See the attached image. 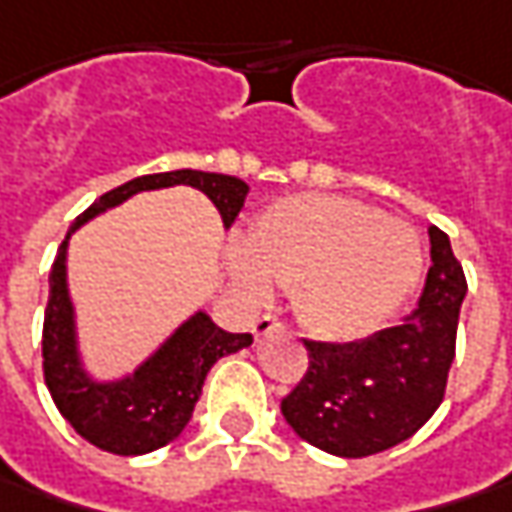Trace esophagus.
Returning <instances> with one entry per match:
<instances>
[{
	"instance_id": "34e87169",
	"label": "esophagus",
	"mask_w": 512,
	"mask_h": 512,
	"mask_svg": "<svg viewBox=\"0 0 512 512\" xmlns=\"http://www.w3.org/2000/svg\"><path fill=\"white\" fill-rule=\"evenodd\" d=\"M283 329V323L275 318V315H263V318H257L255 321V338H266V335H272V332H280Z\"/></svg>"
}]
</instances>
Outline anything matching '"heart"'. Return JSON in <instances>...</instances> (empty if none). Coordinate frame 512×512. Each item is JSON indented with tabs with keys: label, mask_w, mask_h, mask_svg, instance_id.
Wrapping results in <instances>:
<instances>
[{
	"label": "heart",
	"mask_w": 512,
	"mask_h": 512,
	"mask_svg": "<svg viewBox=\"0 0 512 512\" xmlns=\"http://www.w3.org/2000/svg\"><path fill=\"white\" fill-rule=\"evenodd\" d=\"M234 283L255 303L272 283L295 289L300 323L326 341H358L404 303L421 272L418 237L341 194H295L260 214L229 252Z\"/></svg>",
	"instance_id": "obj_1"
}]
</instances>
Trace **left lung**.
Listing matches in <instances>:
<instances>
[{"mask_svg":"<svg viewBox=\"0 0 512 512\" xmlns=\"http://www.w3.org/2000/svg\"><path fill=\"white\" fill-rule=\"evenodd\" d=\"M430 257L421 300L398 326L349 344L303 341L309 369L280 412L312 447L375 456L418 433L441 407L467 278L438 226H430Z\"/></svg>","mask_w":512,"mask_h":512,"instance_id":"8db88e82","label":"left lung"}]
</instances>
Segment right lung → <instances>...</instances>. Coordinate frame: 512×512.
Returning a JSON list of instances; mask_svg holds the SVG:
<instances>
[{
    "label": "right lung",
    "mask_w": 512,
    "mask_h": 512,
    "mask_svg": "<svg viewBox=\"0 0 512 512\" xmlns=\"http://www.w3.org/2000/svg\"><path fill=\"white\" fill-rule=\"evenodd\" d=\"M168 186H191L200 189L223 217L229 229L234 217L243 209L249 186L229 174H209V171H163L128 180L117 189L105 191L94 206L79 214L77 223L68 229L54 266H51V292L42 326V372L51 389L56 410L77 430L85 441L114 456H143L151 450L166 447L183 433L189 424L194 404L203 392V381L209 369L232 355L237 349L252 344L249 332H226L206 315L197 312L183 323L166 344L160 346L134 375L123 381H94L79 361L77 326H74V303L68 298V275H65V255L68 237L91 217L105 209L120 206L137 191L168 189Z\"/></svg>",
    "instance_id": "right-lung-1"
}]
</instances>
